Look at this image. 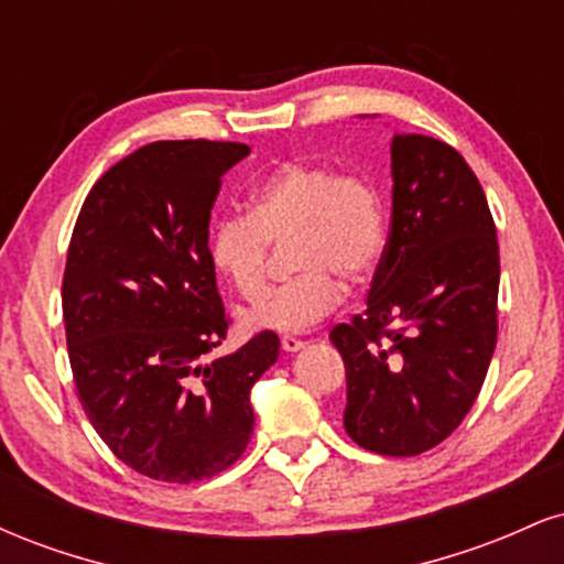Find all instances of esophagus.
<instances>
[{
    "instance_id": "obj_1",
    "label": "esophagus",
    "mask_w": 564,
    "mask_h": 564,
    "mask_svg": "<svg viewBox=\"0 0 564 564\" xmlns=\"http://www.w3.org/2000/svg\"><path fill=\"white\" fill-rule=\"evenodd\" d=\"M304 345H307V341L304 339H300V336H291V334H286L281 339V347L286 349V352H296V349H302Z\"/></svg>"
}]
</instances>
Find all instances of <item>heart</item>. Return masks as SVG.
Returning <instances> with one entry per match:
<instances>
[{
  "label": "heart",
  "instance_id": "1",
  "mask_svg": "<svg viewBox=\"0 0 564 564\" xmlns=\"http://www.w3.org/2000/svg\"><path fill=\"white\" fill-rule=\"evenodd\" d=\"M289 243V278L246 313L251 328L304 332L341 302V283L377 273L387 246V204L366 172H336L318 161H286L257 180L246 215L212 228L209 260L246 302L268 289L270 243Z\"/></svg>",
  "mask_w": 564,
  "mask_h": 564
}]
</instances>
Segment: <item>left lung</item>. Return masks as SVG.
Here are the masks:
<instances>
[{"label":"left lung","mask_w":564,"mask_h":564,"mask_svg":"<svg viewBox=\"0 0 564 564\" xmlns=\"http://www.w3.org/2000/svg\"><path fill=\"white\" fill-rule=\"evenodd\" d=\"M392 223L368 307L332 328L347 371L345 430L419 456L464 422L498 334V238L480 180L426 134L392 138Z\"/></svg>","instance_id":"left-lung-1"}]
</instances>
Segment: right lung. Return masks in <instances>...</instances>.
Listing matches in <instances>:
<instances>
[{
	"label": "right lung",
	"mask_w": 564,
	"mask_h": 564,
	"mask_svg": "<svg viewBox=\"0 0 564 564\" xmlns=\"http://www.w3.org/2000/svg\"><path fill=\"white\" fill-rule=\"evenodd\" d=\"M249 145L159 140L129 153L84 198L63 273L76 394L119 462L161 482H198L241 458L251 387L278 334L206 360L230 318L209 260L223 174Z\"/></svg>",
	"instance_id": "obj_1"
}]
</instances>
